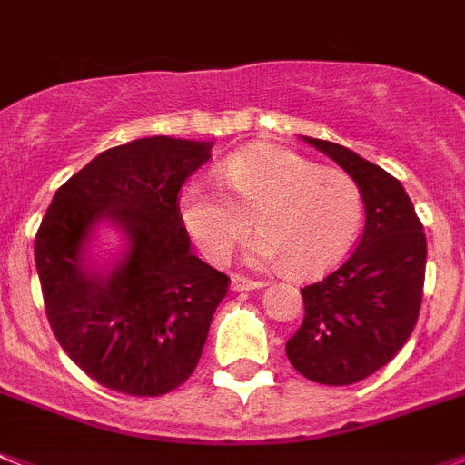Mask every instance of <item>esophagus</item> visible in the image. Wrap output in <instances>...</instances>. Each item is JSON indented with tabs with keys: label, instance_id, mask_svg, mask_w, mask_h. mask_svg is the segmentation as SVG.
Here are the masks:
<instances>
[{
	"label": "esophagus",
	"instance_id": "1",
	"mask_svg": "<svg viewBox=\"0 0 465 465\" xmlns=\"http://www.w3.org/2000/svg\"><path fill=\"white\" fill-rule=\"evenodd\" d=\"M262 285H264V282L243 276V273H233L232 276V290H236V292H243V290H257L262 288Z\"/></svg>",
	"mask_w": 465,
	"mask_h": 465
}]
</instances>
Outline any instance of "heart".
Segmentation results:
<instances>
[{"label":"heart","instance_id":"obj_1","mask_svg":"<svg viewBox=\"0 0 465 465\" xmlns=\"http://www.w3.org/2000/svg\"><path fill=\"white\" fill-rule=\"evenodd\" d=\"M184 227L210 260H224L250 229V257L282 262L306 278L328 272L355 243L365 199L353 177L272 143L238 149L220 165V184L196 177L180 193Z\"/></svg>","mask_w":465,"mask_h":465}]
</instances>
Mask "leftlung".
<instances>
[{"label":"left lung","instance_id":"obj_1","mask_svg":"<svg viewBox=\"0 0 465 465\" xmlns=\"http://www.w3.org/2000/svg\"><path fill=\"white\" fill-rule=\"evenodd\" d=\"M353 177L365 199V229L344 264L302 288L304 321L285 353L300 374L349 386L381 370L417 325L426 278V233L391 173L351 149L304 137Z\"/></svg>","mask_w":465,"mask_h":465}]
</instances>
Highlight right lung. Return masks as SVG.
<instances>
[{
    "label": "right lung",
    "instance_id": "add662e5",
    "mask_svg": "<svg viewBox=\"0 0 465 465\" xmlns=\"http://www.w3.org/2000/svg\"><path fill=\"white\" fill-rule=\"evenodd\" d=\"M210 147L156 135L107 149L55 192L42 217L35 262L48 325L104 389L156 398L199 365L229 276L192 255L180 189L210 159ZM103 219L132 241L107 274L81 257Z\"/></svg>",
    "mask_w": 465,
    "mask_h": 465
}]
</instances>
